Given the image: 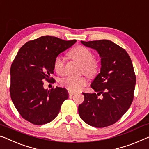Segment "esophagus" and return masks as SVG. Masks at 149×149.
Listing matches in <instances>:
<instances>
[{
	"mask_svg": "<svg viewBox=\"0 0 149 149\" xmlns=\"http://www.w3.org/2000/svg\"><path fill=\"white\" fill-rule=\"evenodd\" d=\"M69 94H70V96H74V94H75V92H72V91H70V92H69Z\"/></svg>",
	"mask_w": 149,
	"mask_h": 149,
	"instance_id": "esophagus-1",
	"label": "esophagus"
}]
</instances>
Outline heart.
<instances>
[{
    "instance_id": "1",
    "label": "heart",
    "mask_w": 149,
    "mask_h": 149,
    "mask_svg": "<svg viewBox=\"0 0 149 149\" xmlns=\"http://www.w3.org/2000/svg\"><path fill=\"white\" fill-rule=\"evenodd\" d=\"M73 59L82 64V71L89 76H94L98 71L99 63L96 59L93 58L91 51L86 47L79 45L74 47L69 53ZM55 72L59 75L63 74L65 71V60L62 56H57L53 62ZM62 85L72 92L80 91L87 85L88 80L86 77H69L61 81Z\"/></svg>"
}]
</instances>
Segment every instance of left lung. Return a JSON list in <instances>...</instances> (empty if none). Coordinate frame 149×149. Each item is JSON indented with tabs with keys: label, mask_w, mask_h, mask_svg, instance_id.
Here are the masks:
<instances>
[{
	"label": "left lung",
	"mask_w": 149,
	"mask_h": 149,
	"mask_svg": "<svg viewBox=\"0 0 149 149\" xmlns=\"http://www.w3.org/2000/svg\"><path fill=\"white\" fill-rule=\"evenodd\" d=\"M81 43L97 52L101 68L91 84L97 94L82 93L84 100L79 105V115L89 125L106 127L116 123L132 102L136 75L131 59L123 48L109 40ZM100 94L101 99L97 97Z\"/></svg>",
	"instance_id": "obj_1"
}]
</instances>
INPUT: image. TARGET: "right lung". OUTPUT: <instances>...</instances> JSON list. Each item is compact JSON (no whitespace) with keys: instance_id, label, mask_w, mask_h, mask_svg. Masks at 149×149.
Returning <instances> with one entry per match:
<instances>
[{"instance_id":"obj_1","label":"right lung","mask_w":149,"mask_h":149,"mask_svg":"<svg viewBox=\"0 0 149 149\" xmlns=\"http://www.w3.org/2000/svg\"><path fill=\"white\" fill-rule=\"evenodd\" d=\"M76 40L64 41L42 36L28 41L20 49L10 67L11 100L21 116L36 125L50 123L58 115L62 103L69 97L68 90L56 87L47 90L43 81H54L55 57Z\"/></svg>"}]
</instances>
